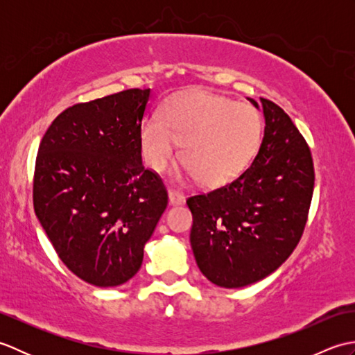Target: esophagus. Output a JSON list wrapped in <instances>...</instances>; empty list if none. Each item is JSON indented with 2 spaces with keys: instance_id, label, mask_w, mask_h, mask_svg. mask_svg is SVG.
I'll list each match as a JSON object with an SVG mask.
<instances>
[{
  "instance_id": "34e87169",
  "label": "esophagus",
  "mask_w": 355,
  "mask_h": 355,
  "mask_svg": "<svg viewBox=\"0 0 355 355\" xmlns=\"http://www.w3.org/2000/svg\"><path fill=\"white\" fill-rule=\"evenodd\" d=\"M168 197H169V202L172 206H178V205H183V202H184V195L182 192H178V191L171 189L168 192Z\"/></svg>"
}]
</instances>
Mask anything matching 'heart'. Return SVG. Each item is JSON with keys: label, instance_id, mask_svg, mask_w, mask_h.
Returning <instances> with one entry per match:
<instances>
[{"label": "heart", "instance_id": "obj_1", "mask_svg": "<svg viewBox=\"0 0 355 355\" xmlns=\"http://www.w3.org/2000/svg\"><path fill=\"white\" fill-rule=\"evenodd\" d=\"M262 137V120L250 105L227 97L191 93L166 105L145 120L140 145L145 163L155 172L166 169L177 154L202 186L232 182L252 162Z\"/></svg>", "mask_w": 355, "mask_h": 355}]
</instances>
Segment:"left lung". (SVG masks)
I'll list each match as a JSON object with an SVG mask.
<instances>
[{"mask_svg": "<svg viewBox=\"0 0 355 355\" xmlns=\"http://www.w3.org/2000/svg\"><path fill=\"white\" fill-rule=\"evenodd\" d=\"M261 105L266 128L253 163L232 183L186 201L197 266L224 288L258 282L288 259L313 198L314 166L305 139L281 107L268 99Z\"/></svg>", "mask_w": 355, "mask_h": 355, "instance_id": "left-lung-1", "label": "left lung"}]
</instances>
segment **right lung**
Instances as JSON below:
<instances>
[{
	"label": "right lung",
	"mask_w": 355,
	"mask_h": 355,
	"mask_svg": "<svg viewBox=\"0 0 355 355\" xmlns=\"http://www.w3.org/2000/svg\"><path fill=\"white\" fill-rule=\"evenodd\" d=\"M150 89H125L62 111L44 134L33 207L59 258L96 286L137 273L168 206L162 178L141 164Z\"/></svg>",
	"instance_id": "add662e5"
}]
</instances>
